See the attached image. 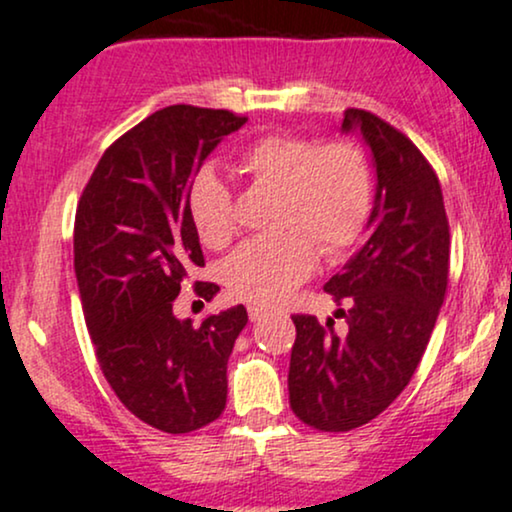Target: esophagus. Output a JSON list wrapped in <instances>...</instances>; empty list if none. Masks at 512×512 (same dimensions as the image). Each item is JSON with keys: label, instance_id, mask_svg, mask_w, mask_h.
Instances as JSON below:
<instances>
[{"label": "esophagus", "instance_id": "esophagus-1", "mask_svg": "<svg viewBox=\"0 0 512 512\" xmlns=\"http://www.w3.org/2000/svg\"><path fill=\"white\" fill-rule=\"evenodd\" d=\"M246 311H249V320H251V323H256V320H261L263 313H266V311H263V308H258V306H249V308H246Z\"/></svg>", "mask_w": 512, "mask_h": 512}]
</instances>
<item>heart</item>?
<instances>
[{
  "instance_id": "heart-1",
  "label": "heart",
  "mask_w": 512,
  "mask_h": 512,
  "mask_svg": "<svg viewBox=\"0 0 512 512\" xmlns=\"http://www.w3.org/2000/svg\"><path fill=\"white\" fill-rule=\"evenodd\" d=\"M239 170L277 189L275 223L285 230L249 239L227 256L223 280L237 299L277 304L313 273L315 242L325 254H339L368 223L370 166L351 140L266 135L239 154ZM187 211L206 246L220 249L235 235L232 194L213 168L189 182Z\"/></svg>"
}]
</instances>
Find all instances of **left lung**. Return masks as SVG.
Wrapping results in <instances>:
<instances>
[{
    "label": "left lung",
    "instance_id": "8db88e82",
    "mask_svg": "<svg viewBox=\"0 0 512 512\" xmlns=\"http://www.w3.org/2000/svg\"><path fill=\"white\" fill-rule=\"evenodd\" d=\"M375 168L365 239L325 292L349 323L346 337L294 315L289 406L323 432H349L382 413L418 368L449 285V220L441 185L420 149L368 111L344 113ZM334 323V320H330Z\"/></svg>",
    "mask_w": 512,
    "mask_h": 512
}]
</instances>
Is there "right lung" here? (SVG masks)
<instances>
[{"instance_id":"1","label":"right lung","mask_w":512,"mask_h":512,"mask_svg":"<svg viewBox=\"0 0 512 512\" xmlns=\"http://www.w3.org/2000/svg\"><path fill=\"white\" fill-rule=\"evenodd\" d=\"M244 123L187 104L151 113L104 151L75 211V277L99 368L132 415L168 434L220 418L227 358L249 320L244 306L199 327L173 313L189 270L204 266L187 187ZM216 292L199 289L206 301Z\"/></svg>"}]
</instances>
